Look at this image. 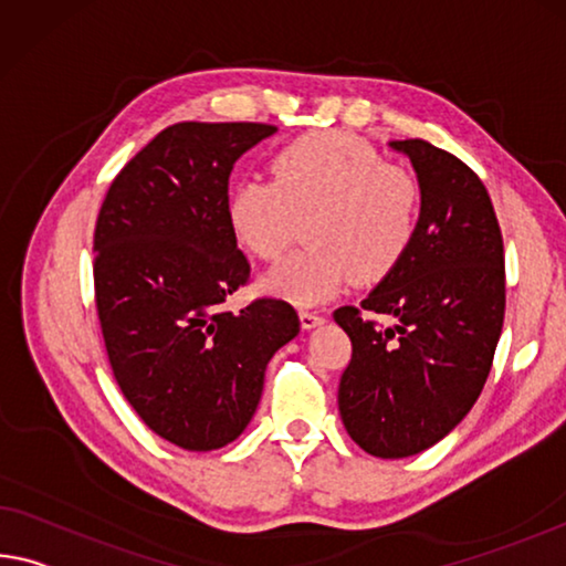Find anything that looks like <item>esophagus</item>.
<instances>
[{
  "mask_svg": "<svg viewBox=\"0 0 566 566\" xmlns=\"http://www.w3.org/2000/svg\"><path fill=\"white\" fill-rule=\"evenodd\" d=\"M300 322H302L304 329H315L319 325H325V317H322L319 312H315V310H302L300 312Z\"/></svg>",
  "mask_w": 566,
  "mask_h": 566,
  "instance_id": "1",
  "label": "esophagus"
}]
</instances>
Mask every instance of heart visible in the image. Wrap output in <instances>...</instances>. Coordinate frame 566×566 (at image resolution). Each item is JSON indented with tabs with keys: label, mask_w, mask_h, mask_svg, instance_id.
Segmentation results:
<instances>
[{
	"label": "heart",
	"mask_w": 566,
	"mask_h": 566,
	"mask_svg": "<svg viewBox=\"0 0 566 566\" xmlns=\"http://www.w3.org/2000/svg\"><path fill=\"white\" fill-rule=\"evenodd\" d=\"M272 176L247 178L229 196L231 231L259 259L280 256L304 223L307 247L264 276V292L312 307L349 276L382 280L406 256L418 229V184L373 146L337 130L312 133L274 156Z\"/></svg>",
	"instance_id": "1"
}]
</instances>
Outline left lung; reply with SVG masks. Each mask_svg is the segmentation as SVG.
<instances>
[{"label":"left lung","mask_w":566,"mask_h":566,"mask_svg":"<svg viewBox=\"0 0 566 566\" xmlns=\"http://www.w3.org/2000/svg\"><path fill=\"white\" fill-rule=\"evenodd\" d=\"M388 146L416 170L418 229L360 302L397 325L375 328L357 307L335 312L353 343L337 406L365 453L408 459L443 441L481 396L504 327V241L469 166L418 138Z\"/></svg>","instance_id":"obj_1"}]
</instances>
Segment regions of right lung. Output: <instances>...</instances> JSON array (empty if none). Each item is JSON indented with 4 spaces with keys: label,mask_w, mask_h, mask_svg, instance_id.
<instances>
[{
    "label": "right lung",
    "mask_w": 566,
    "mask_h": 566,
    "mask_svg": "<svg viewBox=\"0 0 566 566\" xmlns=\"http://www.w3.org/2000/svg\"><path fill=\"white\" fill-rule=\"evenodd\" d=\"M264 123H178L107 188L95 227V302L113 375L154 433L217 451L244 433L274 353L300 335L284 300L223 310L249 276L229 223L237 160Z\"/></svg>",
    "instance_id": "add662e5"
}]
</instances>
